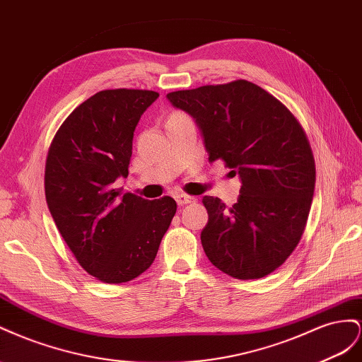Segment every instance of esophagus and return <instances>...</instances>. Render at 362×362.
<instances>
[{"instance_id": "34e87169", "label": "esophagus", "mask_w": 362, "mask_h": 362, "mask_svg": "<svg viewBox=\"0 0 362 362\" xmlns=\"http://www.w3.org/2000/svg\"><path fill=\"white\" fill-rule=\"evenodd\" d=\"M175 202H177L179 206H185V204L195 202V197H191V195H187V194H177L175 195Z\"/></svg>"}]
</instances>
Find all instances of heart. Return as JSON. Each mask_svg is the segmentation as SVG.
<instances>
[{
    "mask_svg": "<svg viewBox=\"0 0 362 362\" xmlns=\"http://www.w3.org/2000/svg\"><path fill=\"white\" fill-rule=\"evenodd\" d=\"M174 115H182V113H174ZM173 117V115H171Z\"/></svg>",
    "mask_w": 362,
    "mask_h": 362,
    "instance_id": "obj_1",
    "label": "heart"
}]
</instances>
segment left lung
I'll return each mask as SVG.
<instances>
[{"mask_svg": "<svg viewBox=\"0 0 362 362\" xmlns=\"http://www.w3.org/2000/svg\"><path fill=\"white\" fill-rule=\"evenodd\" d=\"M195 119L209 154L241 179L232 208L204 195L209 220L202 245L220 272L261 279L300 241L315 188V162L300 122L281 101L247 80L167 94Z\"/></svg>", "mask_w": 362, "mask_h": 362, "instance_id": "8db88e82", "label": "left lung"}]
</instances>
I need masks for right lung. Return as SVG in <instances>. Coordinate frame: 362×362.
Segmentation results:
<instances>
[{"mask_svg": "<svg viewBox=\"0 0 362 362\" xmlns=\"http://www.w3.org/2000/svg\"><path fill=\"white\" fill-rule=\"evenodd\" d=\"M159 97L154 90H100L71 112L51 142L45 197L62 238L85 270L122 284L153 264L177 209L113 188L129 175L133 133Z\"/></svg>", "mask_w": 362, "mask_h": 362, "instance_id": "add662e5", "label": "right lung"}]
</instances>
